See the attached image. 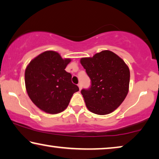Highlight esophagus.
Instances as JSON below:
<instances>
[{
  "label": "esophagus",
  "instance_id": "obj_1",
  "mask_svg": "<svg viewBox=\"0 0 159 159\" xmlns=\"http://www.w3.org/2000/svg\"><path fill=\"white\" fill-rule=\"evenodd\" d=\"M78 86H79V90H81V89H82V85H81V84H79V85H78Z\"/></svg>",
  "mask_w": 159,
  "mask_h": 159
}]
</instances>
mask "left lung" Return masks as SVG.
<instances>
[{
  "label": "left lung",
  "instance_id": "1",
  "mask_svg": "<svg viewBox=\"0 0 159 159\" xmlns=\"http://www.w3.org/2000/svg\"><path fill=\"white\" fill-rule=\"evenodd\" d=\"M80 62L91 80L90 89L81 90L87 108L100 115L112 112L129 92V67L109 50L97 53L93 57L81 58Z\"/></svg>",
  "mask_w": 159,
  "mask_h": 159
}]
</instances>
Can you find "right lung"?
Instances as JSON below:
<instances>
[{
  "label": "right lung",
  "instance_id": "obj_1",
  "mask_svg": "<svg viewBox=\"0 0 159 159\" xmlns=\"http://www.w3.org/2000/svg\"><path fill=\"white\" fill-rule=\"evenodd\" d=\"M70 61V59H62L57 52L46 51L27 66L25 72L27 93L42 111L49 114L63 112L73 94L79 90L71 82V74L65 70Z\"/></svg>",
  "mask_w": 159,
  "mask_h": 159
}]
</instances>
